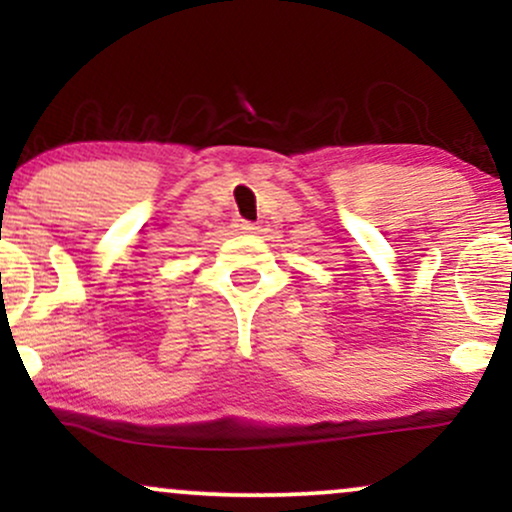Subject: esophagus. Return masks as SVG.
Segmentation results:
<instances>
[{
	"instance_id": "34e87169",
	"label": "esophagus",
	"mask_w": 512,
	"mask_h": 512,
	"mask_svg": "<svg viewBox=\"0 0 512 512\" xmlns=\"http://www.w3.org/2000/svg\"><path fill=\"white\" fill-rule=\"evenodd\" d=\"M236 231H238V234H255L257 226H255V222H245V219H238Z\"/></svg>"
}]
</instances>
